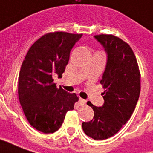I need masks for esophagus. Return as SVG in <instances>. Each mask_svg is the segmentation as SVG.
Listing matches in <instances>:
<instances>
[{
    "label": "esophagus",
    "mask_w": 153,
    "mask_h": 153,
    "mask_svg": "<svg viewBox=\"0 0 153 153\" xmlns=\"http://www.w3.org/2000/svg\"><path fill=\"white\" fill-rule=\"evenodd\" d=\"M85 103H86V100L84 99H82V98H80L79 99V105H85Z\"/></svg>",
    "instance_id": "34e87169"
}]
</instances>
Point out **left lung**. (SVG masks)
<instances>
[{
    "label": "left lung",
    "instance_id": "8db88e82",
    "mask_svg": "<svg viewBox=\"0 0 153 153\" xmlns=\"http://www.w3.org/2000/svg\"><path fill=\"white\" fill-rule=\"evenodd\" d=\"M95 38L107 53V63L100 84L105 89L102 107L88 101L94 118L82 123L83 131L95 140H104L116 134L133 114L139 98L141 75L131 47L113 34H99Z\"/></svg>",
    "mask_w": 153,
    "mask_h": 153
}]
</instances>
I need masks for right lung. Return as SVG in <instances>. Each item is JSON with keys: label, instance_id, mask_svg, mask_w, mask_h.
<instances>
[{"label": "right lung", "instance_id": "right-lung-1", "mask_svg": "<svg viewBox=\"0 0 153 153\" xmlns=\"http://www.w3.org/2000/svg\"><path fill=\"white\" fill-rule=\"evenodd\" d=\"M82 36L59 31L46 33L33 43L23 61L18 85L19 103L30 125L44 134L58 130L67 112L78 101L76 93L57 88L53 75L61 77L71 48Z\"/></svg>", "mask_w": 153, "mask_h": 153}]
</instances>
